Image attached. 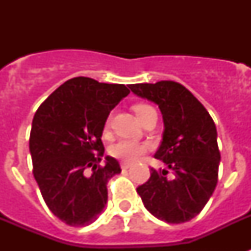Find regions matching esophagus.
<instances>
[{
  "label": "esophagus",
  "mask_w": 251,
  "mask_h": 251,
  "mask_svg": "<svg viewBox=\"0 0 251 251\" xmlns=\"http://www.w3.org/2000/svg\"><path fill=\"white\" fill-rule=\"evenodd\" d=\"M131 167V164H130L129 161H122L121 163V168L125 171V169H129V168Z\"/></svg>",
  "instance_id": "esophagus-1"
}]
</instances>
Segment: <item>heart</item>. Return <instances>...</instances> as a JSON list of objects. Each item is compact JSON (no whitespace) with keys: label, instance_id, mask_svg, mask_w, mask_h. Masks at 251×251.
Listing matches in <instances>:
<instances>
[{"label":"heart","instance_id":"b5f03b06","mask_svg":"<svg viewBox=\"0 0 251 251\" xmlns=\"http://www.w3.org/2000/svg\"><path fill=\"white\" fill-rule=\"evenodd\" d=\"M150 109H152V106L146 105V104H138V105L134 106V110H135L138 118ZM146 151H147V145L137 141H130V139H122V141L116 142L114 145L110 146L109 149L112 156L121 159L124 161L138 160Z\"/></svg>","mask_w":251,"mask_h":251}]
</instances>
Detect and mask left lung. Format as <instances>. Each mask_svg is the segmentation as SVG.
Segmentation results:
<instances>
[{
	"label": "left lung",
	"instance_id": "obj_1",
	"mask_svg": "<svg viewBox=\"0 0 251 251\" xmlns=\"http://www.w3.org/2000/svg\"><path fill=\"white\" fill-rule=\"evenodd\" d=\"M131 92L159 105L164 133L155 153L168 169L151 168V177L137 187L145 207L169 224L189 222L203 210L218 183L220 151L214 120L198 99L173 80L130 84Z\"/></svg>",
	"mask_w": 251,
	"mask_h": 251
}]
</instances>
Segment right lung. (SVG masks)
Here are the masks:
<instances>
[{"mask_svg":"<svg viewBox=\"0 0 251 251\" xmlns=\"http://www.w3.org/2000/svg\"><path fill=\"white\" fill-rule=\"evenodd\" d=\"M129 94L125 84L76 76L61 84L33 116V177L49 210L68 226H88L105 207L106 183L121 168L110 156L99 165L102 130L110 110Z\"/></svg>","mask_w":251,"mask_h":251,"instance_id":"add662e5","label":"right lung"}]
</instances>
